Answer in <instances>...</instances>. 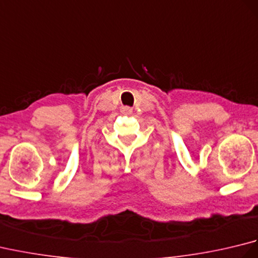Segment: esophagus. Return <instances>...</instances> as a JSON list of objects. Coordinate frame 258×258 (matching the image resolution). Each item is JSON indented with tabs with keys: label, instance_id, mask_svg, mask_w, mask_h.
<instances>
[{
	"label": "esophagus",
	"instance_id": "obj_1",
	"mask_svg": "<svg viewBox=\"0 0 258 258\" xmlns=\"http://www.w3.org/2000/svg\"><path fill=\"white\" fill-rule=\"evenodd\" d=\"M122 112L124 114H130V113H132V108L128 107V106H125V107L122 108Z\"/></svg>",
	"mask_w": 258,
	"mask_h": 258
}]
</instances>
